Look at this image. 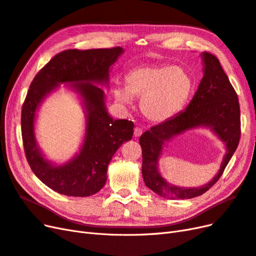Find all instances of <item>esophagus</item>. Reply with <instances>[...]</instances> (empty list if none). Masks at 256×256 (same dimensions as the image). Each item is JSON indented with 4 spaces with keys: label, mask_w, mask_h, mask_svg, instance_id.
<instances>
[{
    "label": "esophagus",
    "mask_w": 256,
    "mask_h": 256,
    "mask_svg": "<svg viewBox=\"0 0 256 256\" xmlns=\"http://www.w3.org/2000/svg\"><path fill=\"white\" fill-rule=\"evenodd\" d=\"M142 134V128H139V126H136L134 128V136L135 137H139Z\"/></svg>",
    "instance_id": "1"
}]
</instances>
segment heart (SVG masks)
<instances>
[{
    "mask_svg": "<svg viewBox=\"0 0 256 256\" xmlns=\"http://www.w3.org/2000/svg\"><path fill=\"white\" fill-rule=\"evenodd\" d=\"M192 89V80L184 68L164 64H142L128 74L126 88L116 87L114 98L122 104H130L132 96L142 98L144 116L160 122L182 108Z\"/></svg>",
    "mask_w": 256,
    "mask_h": 256,
    "instance_id": "b5f03b06",
    "label": "heart"
}]
</instances>
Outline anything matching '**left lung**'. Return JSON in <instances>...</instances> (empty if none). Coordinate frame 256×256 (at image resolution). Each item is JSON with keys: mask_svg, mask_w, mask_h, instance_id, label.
Listing matches in <instances>:
<instances>
[{"mask_svg": "<svg viewBox=\"0 0 256 256\" xmlns=\"http://www.w3.org/2000/svg\"><path fill=\"white\" fill-rule=\"evenodd\" d=\"M204 76L187 108L140 136L142 150L144 184L155 194L170 199H192L208 190L221 178L236 151L240 139V108L238 96L219 60L212 53H203ZM210 126L227 146L228 152L218 174L208 184L198 188H180L167 184L157 170L162 144L173 136L196 126Z\"/></svg>", "mask_w": 256, "mask_h": 256, "instance_id": "8db88e82", "label": "left lung"}]
</instances>
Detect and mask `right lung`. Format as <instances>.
<instances>
[{"label":"right lung","mask_w":256,"mask_h":256,"mask_svg":"<svg viewBox=\"0 0 256 256\" xmlns=\"http://www.w3.org/2000/svg\"><path fill=\"white\" fill-rule=\"evenodd\" d=\"M123 52L120 46L66 50L56 54L30 83L22 105L21 132L28 162L35 176L54 192L69 196H88L105 185L107 166L119 146L133 137L134 123L112 120L104 106V92L96 83H108L110 67ZM60 82L74 86L84 98L88 130L80 154L70 163L54 168L36 149L34 119L38 103Z\"/></svg>","instance_id":"add662e5"}]
</instances>
